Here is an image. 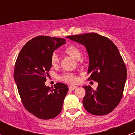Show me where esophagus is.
I'll list each match as a JSON object with an SVG mask.
<instances>
[{
  "label": "esophagus",
  "mask_w": 135,
  "mask_h": 135,
  "mask_svg": "<svg viewBox=\"0 0 135 135\" xmlns=\"http://www.w3.org/2000/svg\"><path fill=\"white\" fill-rule=\"evenodd\" d=\"M76 88H77V86H69V89L70 90H74V89H76Z\"/></svg>",
  "instance_id": "esophagus-1"
}]
</instances>
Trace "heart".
Returning <instances> with one entry per match:
<instances>
[{"instance_id": "b5f03b06", "label": "heart", "mask_w": 135, "mask_h": 135, "mask_svg": "<svg viewBox=\"0 0 135 135\" xmlns=\"http://www.w3.org/2000/svg\"><path fill=\"white\" fill-rule=\"evenodd\" d=\"M65 53L74 58L76 60H79L81 57V52L78 46L74 45H70L67 46L64 50ZM51 64L53 66H57L59 63V57L56 53H53L51 57ZM61 80L64 82L68 83H75L77 80L76 76L73 74L66 73L61 77Z\"/></svg>"}]
</instances>
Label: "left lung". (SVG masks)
Wrapping results in <instances>:
<instances>
[{
    "label": "left lung",
    "mask_w": 135,
    "mask_h": 135,
    "mask_svg": "<svg viewBox=\"0 0 135 135\" xmlns=\"http://www.w3.org/2000/svg\"><path fill=\"white\" fill-rule=\"evenodd\" d=\"M68 38L84 45L89 57L88 80L98 82L96 90L84 86L82 103L93 115L109 114L120 103L126 80V68L118 49L107 37L96 33L68 36Z\"/></svg>",
    "instance_id": "obj_1"
}]
</instances>
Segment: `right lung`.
Returning a JSON list of instances; mask_svg holds the SVG:
<instances>
[{"label": "right lung", "instance_id": "1", "mask_svg": "<svg viewBox=\"0 0 135 135\" xmlns=\"http://www.w3.org/2000/svg\"><path fill=\"white\" fill-rule=\"evenodd\" d=\"M65 43L64 38L36 36L23 46L17 58L14 80L20 98L24 108L38 118H54L61 112L68 87L57 82L51 89L45 82L52 66L51 55Z\"/></svg>", "mask_w": 135, "mask_h": 135}]
</instances>
